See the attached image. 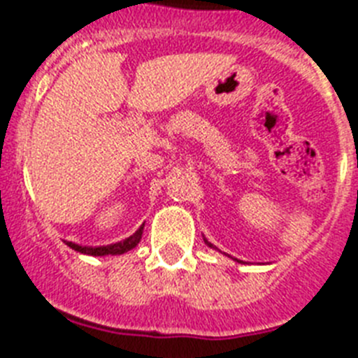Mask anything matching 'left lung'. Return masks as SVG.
<instances>
[{
	"label": "left lung",
	"instance_id": "1",
	"mask_svg": "<svg viewBox=\"0 0 358 358\" xmlns=\"http://www.w3.org/2000/svg\"><path fill=\"white\" fill-rule=\"evenodd\" d=\"M205 243H206V245H208V247H212V249H215L214 245H212V243H208V241H206V239H205ZM238 262H239V259H238ZM239 264H241V262H239Z\"/></svg>",
	"mask_w": 358,
	"mask_h": 358
}]
</instances>
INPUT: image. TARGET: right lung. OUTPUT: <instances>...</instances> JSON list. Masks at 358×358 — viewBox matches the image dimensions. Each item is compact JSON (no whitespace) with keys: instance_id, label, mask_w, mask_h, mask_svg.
<instances>
[{"instance_id":"add662e5","label":"right lung","mask_w":358,"mask_h":358,"mask_svg":"<svg viewBox=\"0 0 358 358\" xmlns=\"http://www.w3.org/2000/svg\"><path fill=\"white\" fill-rule=\"evenodd\" d=\"M143 229L144 225L141 227L135 234L129 236V238L122 239V241H119V243L104 245V247H82V245H76L73 243V241H66V243L69 245L71 249L76 250V252L90 254V256H108V254L115 256V254H124V252H128V250L135 249V247L138 245V241H141V238H143Z\"/></svg>"}]
</instances>
